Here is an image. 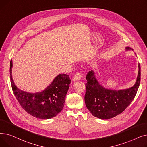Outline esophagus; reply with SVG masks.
I'll use <instances>...</instances> for the list:
<instances>
[{
	"mask_svg": "<svg viewBox=\"0 0 147 147\" xmlns=\"http://www.w3.org/2000/svg\"><path fill=\"white\" fill-rule=\"evenodd\" d=\"M81 74H80V73H79V72H78V73H76V74H75V76H74V79H73V80L74 81H76V80H80V79H81Z\"/></svg>",
	"mask_w": 147,
	"mask_h": 147,
	"instance_id": "1",
	"label": "esophagus"
}]
</instances>
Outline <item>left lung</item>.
Masks as SVG:
<instances>
[{
	"label": "left lung",
	"mask_w": 147,
	"mask_h": 147,
	"mask_svg": "<svg viewBox=\"0 0 147 147\" xmlns=\"http://www.w3.org/2000/svg\"><path fill=\"white\" fill-rule=\"evenodd\" d=\"M126 50H133L126 47ZM138 74L135 85L120 90L106 89L97 80L94 71H89L86 79L85 102L88 109L95 117L108 119L122 113L135 98L141 81V67L138 65Z\"/></svg>",
	"instance_id": "obj_1"
}]
</instances>
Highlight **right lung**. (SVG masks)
Returning <instances> with one entry per match:
<instances>
[{"label": "right lung", "mask_w": 147, "mask_h": 147, "mask_svg": "<svg viewBox=\"0 0 147 147\" xmlns=\"http://www.w3.org/2000/svg\"><path fill=\"white\" fill-rule=\"evenodd\" d=\"M12 61L10 62V78L12 91L21 106L32 116L40 119H50L62 110L71 83L69 75L56 76L44 90L30 93L18 89L12 76Z\"/></svg>", "instance_id": "add662e5"}]
</instances>
